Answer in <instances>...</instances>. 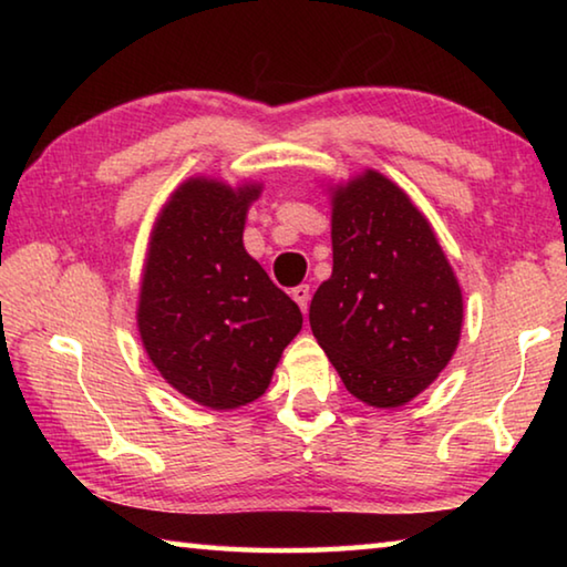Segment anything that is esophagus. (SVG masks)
<instances>
[{
  "instance_id": "1",
  "label": "esophagus",
  "mask_w": 567,
  "mask_h": 567,
  "mask_svg": "<svg viewBox=\"0 0 567 567\" xmlns=\"http://www.w3.org/2000/svg\"><path fill=\"white\" fill-rule=\"evenodd\" d=\"M292 300L300 305V310L307 312V305H310V285H297L292 287Z\"/></svg>"
}]
</instances>
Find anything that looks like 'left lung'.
Returning <instances> with one entry per match:
<instances>
[{"instance_id":"left-lung-1","label":"left lung","mask_w":567,"mask_h":567,"mask_svg":"<svg viewBox=\"0 0 567 567\" xmlns=\"http://www.w3.org/2000/svg\"><path fill=\"white\" fill-rule=\"evenodd\" d=\"M310 328L350 395L385 410L417 398L457 348L453 267L425 215L375 169L332 187V275Z\"/></svg>"}]
</instances>
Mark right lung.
I'll use <instances>...</instances> for the list:
<instances>
[{"label": "right lung", "instance_id": "right-lung-1", "mask_svg": "<svg viewBox=\"0 0 567 567\" xmlns=\"http://www.w3.org/2000/svg\"><path fill=\"white\" fill-rule=\"evenodd\" d=\"M262 185L189 177L150 235L137 328L172 388L209 410L265 395L302 312L243 245Z\"/></svg>", "mask_w": 567, "mask_h": 567}]
</instances>
